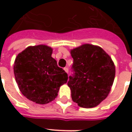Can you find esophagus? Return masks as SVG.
<instances>
[{
    "label": "esophagus",
    "instance_id": "34e87169",
    "mask_svg": "<svg viewBox=\"0 0 132 132\" xmlns=\"http://www.w3.org/2000/svg\"><path fill=\"white\" fill-rule=\"evenodd\" d=\"M63 69H64V71H66L67 73H68V72H69V69H68L67 67H65V68H64Z\"/></svg>",
    "mask_w": 132,
    "mask_h": 132
}]
</instances>
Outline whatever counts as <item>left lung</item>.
<instances>
[{"label": "left lung", "instance_id": "8db88e82", "mask_svg": "<svg viewBox=\"0 0 132 132\" xmlns=\"http://www.w3.org/2000/svg\"><path fill=\"white\" fill-rule=\"evenodd\" d=\"M73 73L68 86L73 101L81 108L96 107L108 97L115 76L111 57L97 46L85 44L71 50Z\"/></svg>", "mask_w": 132, "mask_h": 132}]
</instances>
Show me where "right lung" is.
I'll use <instances>...</instances> for the list:
<instances>
[{
  "label": "right lung",
  "mask_w": 132,
  "mask_h": 132,
  "mask_svg": "<svg viewBox=\"0 0 132 132\" xmlns=\"http://www.w3.org/2000/svg\"><path fill=\"white\" fill-rule=\"evenodd\" d=\"M52 49L46 45L28 46L14 63L16 83L22 95L31 101L44 105L56 97L68 75L52 57Z\"/></svg>",
  "instance_id": "obj_1"
}]
</instances>
